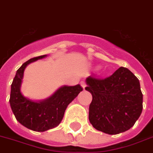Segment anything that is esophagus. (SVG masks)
Wrapping results in <instances>:
<instances>
[{"label":"esophagus","mask_w":153,"mask_h":153,"mask_svg":"<svg viewBox=\"0 0 153 153\" xmlns=\"http://www.w3.org/2000/svg\"><path fill=\"white\" fill-rule=\"evenodd\" d=\"M80 84H81V87H82V88H83V89H85V87H86V83H85V82L82 81H81V83H80Z\"/></svg>","instance_id":"1"}]
</instances>
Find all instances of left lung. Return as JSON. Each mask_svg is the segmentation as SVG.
Masks as SVG:
<instances>
[{
    "label": "left lung",
    "mask_w": 153,
    "mask_h": 153,
    "mask_svg": "<svg viewBox=\"0 0 153 153\" xmlns=\"http://www.w3.org/2000/svg\"><path fill=\"white\" fill-rule=\"evenodd\" d=\"M86 90L93 96L89 119L95 129L110 135L124 132L134 126L143 110V94L138 78L120 67L105 78L90 76Z\"/></svg>",
    "instance_id": "1"
}]
</instances>
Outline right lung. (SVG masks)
<instances>
[{
    "mask_svg": "<svg viewBox=\"0 0 153 153\" xmlns=\"http://www.w3.org/2000/svg\"><path fill=\"white\" fill-rule=\"evenodd\" d=\"M45 56L34 57L25 62L18 69L11 85L10 103L13 113L21 124L34 131H45L58 126L68 104L83 90L80 85L63 86L48 99L39 102L24 97L20 91L24 70L27 64Z\"/></svg>",
    "mask_w": 153,
    "mask_h": 153,
    "instance_id": "add662e5",
    "label": "right lung"
}]
</instances>
